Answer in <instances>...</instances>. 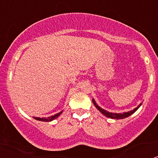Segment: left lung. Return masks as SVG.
<instances>
[{
    "label": "left lung",
    "instance_id": "left-lung-1",
    "mask_svg": "<svg viewBox=\"0 0 158 158\" xmlns=\"http://www.w3.org/2000/svg\"><path fill=\"white\" fill-rule=\"evenodd\" d=\"M93 104H94L95 107L97 108V109L99 110V111H100V112L103 114L104 115H105V116L108 117V118H116V119H122V118H127V117L130 116L131 115H132L133 113H135V111H137V110L139 109V107H140L141 105H142V104H139V106L137 107H135V109L131 110V111H127V112H124V113H112V112H109V111H105L104 109H103V108H101L100 107H99L97 104H96V101H95L93 99Z\"/></svg>",
    "mask_w": 158,
    "mask_h": 158
}]
</instances>
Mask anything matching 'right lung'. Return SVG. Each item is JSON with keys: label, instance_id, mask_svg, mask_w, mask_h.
<instances>
[{"label": "right lung", "instance_id": "obj_1", "mask_svg": "<svg viewBox=\"0 0 158 158\" xmlns=\"http://www.w3.org/2000/svg\"><path fill=\"white\" fill-rule=\"evenodd\" d=\"M62 113V111H61V112L59 113H57V114H55L54 115H52V116H50V117H47V118H40V117H34L35 119H36V120H39V121H43V122H51V121L54 120V119H55V118H58V116H59Z\"/></svg>", "mask_w": 158, "mask_h": 158}]
</instances>
